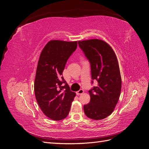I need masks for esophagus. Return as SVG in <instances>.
Masks as SVG:
<instances>
[{"instance_id": "esophagus-1", "label": "esophagus", "mask_w": 149, "mask_h": 149, "mask_svg": "<svg viewBox=\"0 0 149 149\" xmlns=\"http://www.w3.org/2000/svg\"><path fill=\"white\" fill-rule=\"evenodd\" d=\"M84 93V90L83 89H79V91H78L76 93V94H77V95H80V94H83Z\"/></svg>"}]
</instances>
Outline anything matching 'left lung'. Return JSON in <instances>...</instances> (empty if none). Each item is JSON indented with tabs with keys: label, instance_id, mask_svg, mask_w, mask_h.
Returning a JSON list of instances; mask_svg holds the SVG:
<instances>
[{
	"label": "left lung",
	"instance_id": "obj_1",
	"mask_svg": "<svg viewBox=\"0 0 149 149\" xmlns=\"http://www.w3.org/2000/svg\"><path fill=\"white\" fill-rule=\"evenodd\" d=\"M78 45L91 65V81L97 86L89 91L91 100L84 106L88 118L94 120L106 118L118 103L121 91V77L118 59L106 42L98 39L78 41Z\"/></svg>",
	"mask_w": 149,
	"mask_h": 149
}]
</instances>
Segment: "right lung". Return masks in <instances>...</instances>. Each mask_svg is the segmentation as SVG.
<instances>
[{
	"label": "right lung",
	"instance_id": "obj_1",
	"mask_svg": "<svg viewBox=\"0 0 149 149\" xmlns=\"http://www.w3.org/2000/svg\"><path fill=\"white\" fill-rule=\"evenodd\" d=\"M77 45L76 41L51 40L40 54L34 83L35 95L45 115L54 120L66 118L76 96L62 74Z\"/></svg>",
	"mask_w": 149,
	"mask_h": 149
}]
</instances>
